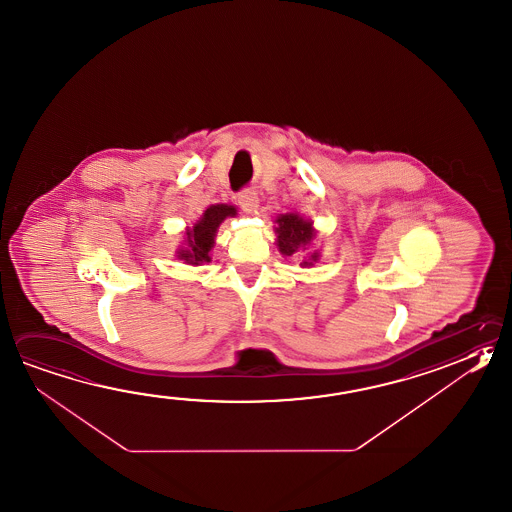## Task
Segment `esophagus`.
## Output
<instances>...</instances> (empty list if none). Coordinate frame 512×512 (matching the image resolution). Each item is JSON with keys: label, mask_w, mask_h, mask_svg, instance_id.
<instances>
[{"label": "esophagus", "mask_w": 512, "mask_h": 512, "mask_svg": "<svg viewBox=\"0 0 512 512\" xmlns=\"http://www.w3.org/2000/svg\"><path fill=\"white\" fill-rule=\"evenodd\" d=\"M237 201H239V204H241L246 212H255L259 208V195H257L255 190H251V188L242 190L239 193V197H237Z\"/></svg>", "instance_id": "obj_1"}]
</instances>
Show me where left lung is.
Wrapping results in <instances>:
<instances>
[{"label": "left lung", "mask_w": 512, "mask_h": 512, "mask_svg": "<svg viewBox=\"0 0 512 512\" xmlns=\"http://www.w3.org/2000/svg\"><path fill=\"white\" fill-rule=\"evenodd\" d=\"M277 248L282 255L291 257L297 255L304 250H308L309 244L315 239V230H313V222L300 217L299 213H284L277 217ZM319 251H311L309 257L300 262L302 268L313 266L315 262H319Z\"/></svg>", "instance_id": "1"}]
</instances>
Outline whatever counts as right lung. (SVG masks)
<instances>
[{"label": "right lung", "instance_id": "1", "mask_svg": "<svg viewBox=\"0 0 512 512\" xmlns=\"http://www.w3.org/2000/svg\"><path fill=\"white\" fill-rule=\"evenodd\" d=\"M237 215L232 204H212L204 210L201 219L193 224V228L186 230L183 248L177 251V257L186 264L199 266L203 262H210V251L215 242V233L226 217Z\"/></svg>", "mask_w": 512, "mask_h": 512}]
</instances>
